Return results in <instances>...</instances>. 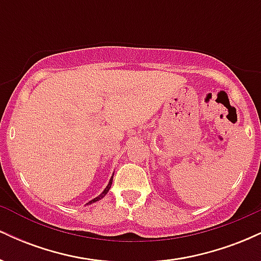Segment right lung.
I'll return each instance as SVG.
<instances>
[{
  "label": "right lung",
  "instance_id": "right-lung-1",
  "mask_svg": "<svg viewBox=\"0 0 261 261\" xmlns=\"http://www.w3.org/2000/svg\"><path fill=\"white\" fill-rule=\"evenodd\" d=\"M112 182H113V176H112V178H110V180H109V184H108V185H107V188H106V189H104V191H103V193H101L99 196L94 197V199H93V200H91V201H89V202H87V203H86V205H91V203H93V202H97V201H99V200H100V199H103V197H104V196H106V195H107V194H108V191H109V189H110V187H112Z\"/></svg>",
  "mask_w": 261,
  "mask_h": 261
}]
</instances>
